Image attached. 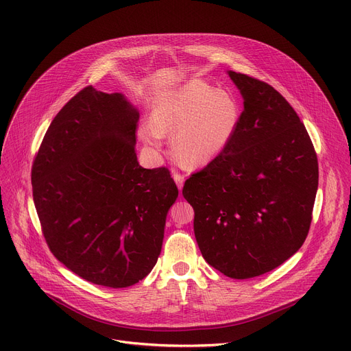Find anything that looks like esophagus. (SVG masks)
<instances>
[{
    "label": "esophagus",
    "instance_id": "1",
    "mask_svg": "<svg viewBox=\"0 0 351 351\" xmlns=\"http://www.w3.org/2000/svg\"><path fill=\"white\" fill-rule=\"evenodd\" d=\"M173 180H175V183H176V186L179 188V191H182L183 183H185V178H183L182 175H179V173H175V175H173Z\"/></svg>",
    "mask_w": 351,
    "mask_h": 351
}]
</instances>
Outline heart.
<instances>
[{"label":"heart","instance_id":"1","mask_svg":"<svg viewBox=\"0 0 351 351\" xmlns=\"http://www.w3.org/2000/svg\"><path fill=\"white\" fill-rule=\"evenodd\" d=\"M239 121L241 108L230 94L204 81H191L156 98L151 119L138 126V136L159 152L165 135L173 134V152L191 166H205L225 151Z\"/></svg>","mask_w":351,"mask_h":351}]
</instances>
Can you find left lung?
<instances>
[{
    "instance_id": "8db88e82",
    "label": "left lung",
    "mask_w": 351,
    "mask_h": 351,
    "mask_svg": "<svg viewBox=\"0 0 351 351\" xmlns=\"http://www.w3.org/2000/svg\"><path fill=\"white\" fill-rule=\"evenodd\" d=\"M243 112L225 151L182 195L195 210L204 259L232 279L265 274L296 253L310 229L319 165L304 125L266 82L228 71Z\"/></svg>"
}]
</instances>
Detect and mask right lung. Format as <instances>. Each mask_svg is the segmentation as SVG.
<instances>
[{
    "label": "right lung",
    "instance_id": "obj_1",
    "mask_svg": "<svg viewBox=\"0 0 351 351\" xmlns=\"http://www.w3.org/2000/svg\"><path fill=\"white\" fill-rule=\"evenodd\" d=\"M139 110L92 86L51 122L32 165V195L45 241L80 278L128 287L151 273L178 188L166 168L136 159Z\"/></svg>",
    "mask_w": 351,
    "mask_h": 351
}]
</instances>
